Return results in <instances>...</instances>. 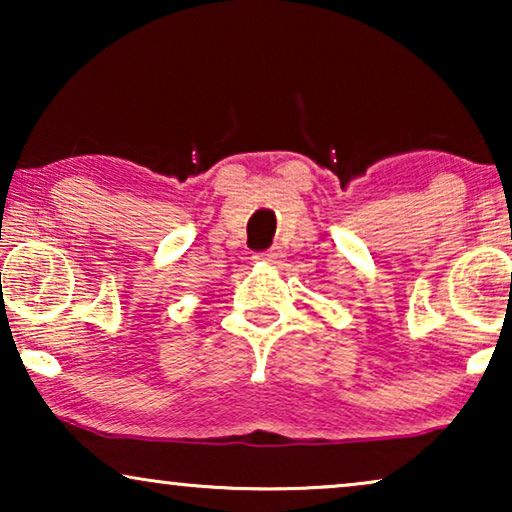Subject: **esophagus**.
Returning a JSON list of instances; mask_svg holds the SVG:
<instances>
[{"label": "esophagus", "mask_w": 512, "mask_h": 512, "mask_svg": "<svg viewBox=\"0 0 512 512\" xmlns=\"http://www.w3.org/2000/svg\"><path fill=\"white\" fill-rule=\"evenodd\" d=\"M256 261H265V263H275L279 258V251L277 249H270V251H263V254H256L254 256Z\"/></svg>", "instance_id": "obj_1"}]
</instances>
